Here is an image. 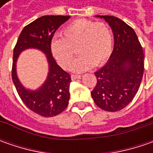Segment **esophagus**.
Instances as JSON below:
<instances>
[{
	"label": "esophagus",
	"instance_id": "obj_1",
	"mask_svg": "<svg viewBox=\"0 0 153 153\" xmlns=\"http://www.w3.org/2000/svg\"><path fill=\"white\" fill-rule=\"evenodd\" d=\"M81 76H80V75H71V80L74 81V80H76V79H79L81 78Z\"/></svg>",
	"mask_w": 153,
	"mask_h": 153
}]
</instances>
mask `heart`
Listing matches in <instances>:
<instances>
[{
    "label": "heart",
    "instance_id": "1",
    "mask_svg": "<svg viewBox=\"0 0 153 153\" xmlns=\"http://www.w3.org/2000/svg\"><path fill=\"white\" fill-rule=\"evenodd\" d=\"M76 47L81 55L72 65ZM51 52L63 68L68 69L71 64L72 71L82 72L108 59L112 52V35L104 23L77 19L65 28L63 36L52 40Z\"/></svg>",
    "mask_w": 153,
    "mask_h": 153
}]
</instances>
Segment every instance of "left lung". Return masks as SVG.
<instances>
[{
	"label": "left lung",
	"instance_id": "obj_1",
	"mask_svg": "<svg viewBox=\"0 0 153 153\" xmlns=\"http://www.w3.org/2000/svg\"><path fill=\"white\" fill-rule=\"evenodd\" d=\"M108 23L114 48L108 62L94 72L97 83L91 95L100 109L114 112L132 101L144 73V53L134 30L114 16L97 15Z\"/></svg>",
	"mask_w": 153,
	"mask_h": 153
}]
</instances>
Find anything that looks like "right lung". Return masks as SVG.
Returning <instances> with one entry per match:
<instances>
[{"label":"right lung","instance_id":"1","mask_svg":"<svg viewBox=\"0 0 153 153\" xmlns=\"http://www.w3.org/2000/svg\"><path fill=\"white\" fill-rule=\"evenodd\" d=\"M70 16L46 15L31 22L23 29L13 49L12 78L17 92L30 110L45 117L60 114L67 107L70 100V74L59 67L51 52V42L59 27ZM36 48L46 54L49 74L45 83L36 91L27 90L16 76V64L21 51Z\"/></svg>","mask_w":153,"mask_h":153}]
</instances>
